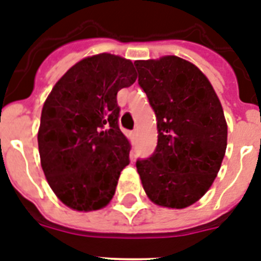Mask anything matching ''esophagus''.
<instances>
[{
	"instance_id": "34e87169",
	"label": "esophagus",
	"mask_w": 261,
	"mask_h": 261,
	"mask_svg": "<svg viewBox=\"0 0 261 261\" xmlns=\"http://www.w3.org/2000/svg\"><path fill=\"white\" fill-rule=\"evenodd\" d=\"M137 137H138V130H137V129H135V130H133V132H132L133 141H136V140H137Z\"/></svg>"
}]
</instances>
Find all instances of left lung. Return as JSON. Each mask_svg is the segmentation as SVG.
<instances>
[{
	"label": "left lung",
	"mask_w": 261,
	"mask_h": 261,
	"mask_svg": "<svg viewBox=\"0 0 261 261\" xmlns=\"http://www.w3.org/2000/svg\"><path fill=\"white\" fill-rule=\"evenodd\" d=\"M138 85L155 112V151L136 167L147 197L183 209L206 193L227 146V124L213 86L197 66L176 56L135 62Z\"/></svg>",
	"instance_id": "1"
}]
</instances>
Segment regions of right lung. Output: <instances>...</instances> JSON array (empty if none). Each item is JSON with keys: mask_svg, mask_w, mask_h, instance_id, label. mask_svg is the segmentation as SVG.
I'll return each instance as SVG.
<instances>
[{"mask_svg": "<svg viewBox=\"0 0 261 261\" xmlns=\"http://www.w3.org/2000/svg\"><path fill=\"white\" fill-rule=\"evenodd\" d=\"M130 60L100 53L81 60L53 86L38 133L43 171L55 195L80 212L112 200L130 144L119 126L117 91L135 84Z\"/></svg>", "mask_w": 261, "mask_h": 261, "instance_id": "obj_1", "label": "right lung"}]
</instances>
